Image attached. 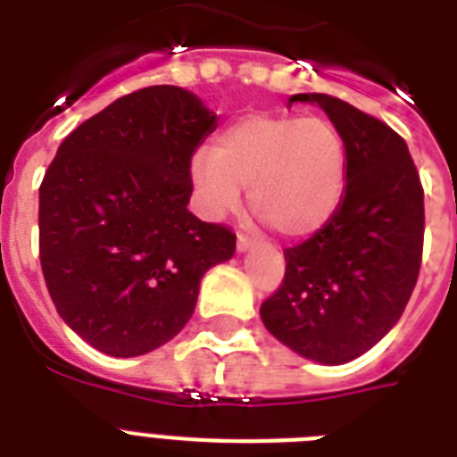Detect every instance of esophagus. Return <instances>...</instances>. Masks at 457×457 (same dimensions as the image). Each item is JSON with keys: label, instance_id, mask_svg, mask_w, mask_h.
Masks as SVG:
<instances>
[{"label": "esophagus", "instance_id": "obj_1", "mask_svg": "<svg viewBox=\"0 0 457 457\" xmlns=\"http://www.w3.org/2000/svg\"><path fill=\"white\" fill-rule=\"evenodd\" d=\"M251 246H253V242H251L249 237H246V235L237 237V251H239V253H246Z\"/></svg>", "mask_w": 457, "mask_h": 457}]
</instances>
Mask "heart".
Listing matches in <instances>:
<instances>
[{"label": "heart", "mask_w": 457, "mask_h": 457, "mask_svg": "<svg viewBox=\"0 0 457 457\" xmlns=\"http://www.w3.org/2000/svg\"><path fill=\"white\" fill-rule=\"evenodd\" d=\"M192 185L208 218H225L249 187L251 211L275 232L299 239L325 228L346 187V145L318 116L251 113L192 156Z\"/></svg>", "instance_id": "1"}]
</instances>
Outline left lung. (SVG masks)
<instances>
[{
	"instance_id": "left-lung-1",
	"label": "left lung",
	"mask_w": 457,
	"mask_h": 457,
	"mask_svg": "<svg viewBox=\"0 0 457 457\" xmlns=\"http://www.w3.org/2000/svg\"><path fill=\"white\" fill-rule=\"evenodd\" d=\"M294 102L318 104L344 137L346 187L325 228L285 251V282L261 305V320L301 358L344 365L403 315L422 261L425 192L389 125L327 95Z\"/></svg>"
}]
</instances>
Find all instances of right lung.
<instances>
[{
	"label": "right lung",
	"mask_w": 457,
	"mask_h": 457,
	"mask_svg": "<svg viewBox=\"0 0 457 457\" xmlns=\"http://www.w3.org/2000/svg\"><path fill=\"white\" fill-rule=\"evenodd\" d=\"M218 116L156 85L78 125L39 187V261L56 311L89 346L135 358L189 322L201 278L237 237L187 211L194 152Z\"/></svg>",
	"instance_id": "1"
}]
</instances>
